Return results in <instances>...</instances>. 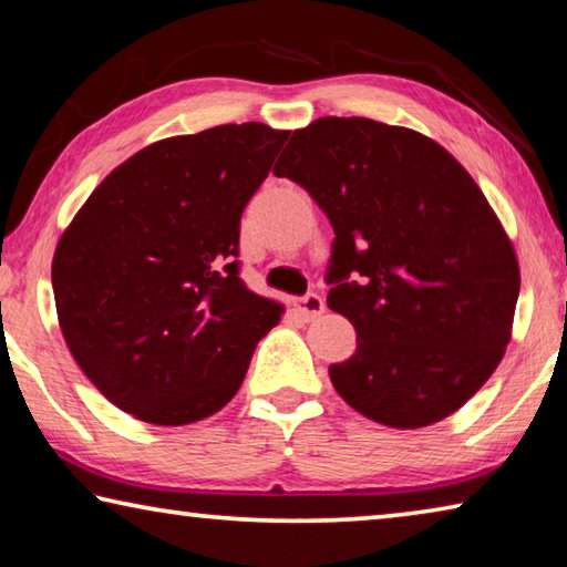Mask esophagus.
I'll return each mask as SVG.
<instances>
[{
	"label": "esophagus",
	"instance_id": "34e87169",
	"mask_svg": "<svg viewBox=\"0 0 567 567\" xmlns=\"http://www.w3.org/2000/svg\"><path fill=\"white\" fill-rule=\"evenodd\" d=\"M295 310L300 312L305 320H318L324 312V300L318 292H307L300 300H295Z\"/></svg>",
	"mask_w": 567,
	"mask_h": 567
}]
</instances>
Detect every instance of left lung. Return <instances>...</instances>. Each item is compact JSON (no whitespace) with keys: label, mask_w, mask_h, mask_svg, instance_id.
I'll return each instance as SVG.
<instances>
[{"label":"left lung","mask_w":567,"mask_h":567,"mask_svg":"<svg viewBox=\"0 0 567 567\" xmlns=\"http://www.w3.org/2000/svg\"><path fill=\"white\" fill-rule=\"evenodd\" d=\"M277 177L334 229L330 310L358 332L340 398L388 427L453 415L493 375L520 295L515 249L465 167L425 134L364 117L295 130Z\"/></svg>","instance_id":"1"}]
</instances>
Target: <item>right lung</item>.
Wrapping results in <instances>:
<instances>
[{
  "label": "right lung",
  "instance_id": "right-lung-1",
  "mask_svg": "<svg viewBox=\"0 0 567 567\" xmlns=\"http://www.w3.org/2000/svg\"><path fill=\"white\" fill-rule=\"evenodd\" d=\"M287 132L219 124L155 142L110 172L54 249L72 358L104 398L187 425L235 398L282 305L239 280V217Z\"/></svg>",
  "mask_w": 567,
  "mask_h": 567
}]
</instances>
